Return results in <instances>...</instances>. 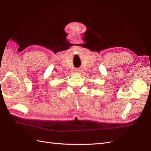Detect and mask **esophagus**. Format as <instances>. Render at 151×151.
<instances>
[{
	"instance_id": "obj_1",
	"label": "esophagus",
	"mask_w": 151,
	"mask_h": 151,
	"mask_svg": "<svg viewBox=\"0 0 151 151\" xmlns=\"http://www.w3.org/2000/svg\"><path fill=\"white\" fill-rule=\"evenodd\" d=\"M76 71L77 72V73H80V72H81V69H80V68H77V69H76Z\"/></svg>"
}]
</instances>
